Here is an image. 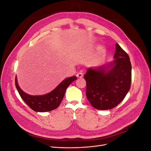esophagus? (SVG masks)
Returning <instances> with one entry per match:
<instances>
[{
	"label": "esophagus",
	"mask_w": 151,
	"mask_h": 151,
	"mask_svg": "<svg viewBox=\"0 0 151 151\" xmlns=\"http://www.w3.org/2000/svg\"><path fill=\"white\" fill-rule=\"evenodd\" d=\"M76 76L78 77V78H83V74L82 72H80L79 73H77Z\"/></svg>",
	"instance_id": "obj_1"
}]
</instances>
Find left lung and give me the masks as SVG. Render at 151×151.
<instances>
[{"label": "left lung", "mask_w": 151, "mask_h": 151, "mask_svg": "<svg viewBox=\"0 0 151 151\" xmlns=\"http://www.w3.org/2000/svg\"><path fill=\"white\" fill-rule=\"evenodd\" d=\"M84 78L86 96L100 110L110 109L120 104L129 92L132 65L128 54L116 43L114 60L96 68H88Z\"/></svg>", "instance_id": "obj_1"}]
</instances>
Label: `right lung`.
<instances>
[{
	"instance_id": "add662e5",
	"label": "right lung",
	"mask_w": 151,
	"mask_h": 151,
	"mask_svg": "<svg viewBox=\"0 0 151 151\" xmlns=\"http://www.w3.org/2000/svg\"><path fill=\"white\" fill-rule=\"evenodd\" d=\"M76 79V76L68 77L61 82L51 92L41 96H31L24 93L18 85L16 77L15 84L22 100L33 110L37 112H46L53 110L58 107L64 96L68 86Z\"/></svg>"
}]
</instances>
